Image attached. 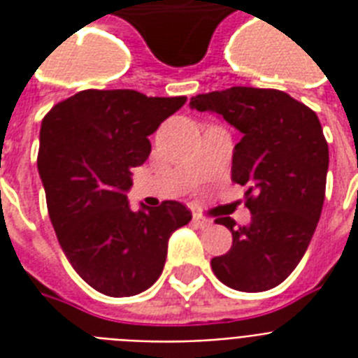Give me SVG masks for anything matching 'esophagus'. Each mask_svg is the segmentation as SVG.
Returning <instances> with one entry per match:
<instances>
[{
    "label": "esophagus",
    "instance_id": "esophagus-1",
    "mask_svg": "<svg viewBox=\"0 0 358 358\" xmlns=\"http://www.w3.org/2000/svg\"><path fill=\"white\" fill-rule=\"evenodd\" d=\"M193 221H195L196 227H201V229H210V227L213 224L212 219L202 217V215H195V217H193Z\"/></svg>",
    "mask_w": 358,
    "mask_h": 358
}]
</instances>
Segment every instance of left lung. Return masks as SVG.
Masks as SVG:
<instances>
[{"label": "left lung", "mask_w": 358, "mask_h": 358, "mask_svg": "<svg viewBox=\"0 0 358 358\" xmlns=\"http://www.w3.org/2000/svg\"><path fill=\"white\" fill-rule=\"evenodd\" d=\"M189 106L241 131L232 182L247 187L252 217L239 229L234 219H217L232 232V247L212 258L213 273L239 292L275 288L305 256L322 215L329 146L317 115L286 92L252 87L199 94Z\"/></svg>", "instance_id": "8db88e82"}]
</instances>
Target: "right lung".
Returning <instances> with one entry per match:
<instances>
[{
  "label": "right lung",
  "instance_id": "obj_1",
  "mask_svg": "<svg viewBox=\"0 0 358 358\" xmlns=\"http://www.w3.org/2000/svg\"><path fill=\"white\" fill-rule=\"evenodd\" d=\"M185 96L81 91L44 117L38 174L59 245L76 273L109 297H129L156 282L169 238L191 221L176 201L129 208L131 169L146 162L148 135L176 113Z\"/></svg>",
  "mask_w": 358,
  "mask_h": 358
}]
</instances>
